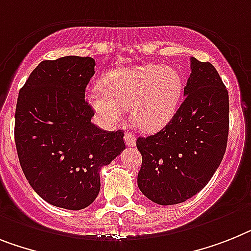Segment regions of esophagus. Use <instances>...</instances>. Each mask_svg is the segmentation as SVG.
I'll return each instance as SVG.
<instances>
[{
  "label": "esophagus",
  "instance_id": "obj_1",
  "mask_svg": "<svg viewBox=\"0 0 251 251\" xmlns=\"http://www.w3.org/2000/svg\"><path fill=\"white\" fill-rule=\"evenodd\" d=\"M124 140H126V145L129 146V148H133L134 145H136V138L132 133H126L124 134Z\"/></svg>",
  "mask_w": 251,
  "mask_h": 251
}]
</instances>
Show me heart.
<instances>
[{
  "label": "heart",
  "mask_w": 251,
  "mask_h": 251,
  "mask_svg": "<svg viewBox=\"0 0 251 251\" xmlns=\"http://www.w3.org/2000/svg\"><path fill=\"white\" fill-rule=\"evenodd\" d=\"M182 95V79L172 68L156 64L111 70L101 87L87 93V102L101 122L114 126L130 110L144 132H156L171 121Z\"/></svg>",
  "instance_id": "heart-1"
}]
</instances>
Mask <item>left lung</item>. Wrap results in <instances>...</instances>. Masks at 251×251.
<instances>
[{"label": "left lung", "mask_w": 251, "mask_h": 251, "mask_svg": "<svg viewBox=\"0 0 251 251\" xmlns=\"http://www.w3.org/2000/svg\"><path fill=\"white\" fill-rule=\"evenodd\" d=\"M183 96L163 129L136 142L142 155L137 185L159 205L179 204L201 191L227 148L228 91L212 64L191 57Z\"/></svg>", "instance_id": "1"}]
</instances>
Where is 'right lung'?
I'll list each match as a JSON object with an SVG mask.
<instances>
[{"label": "right lung", "mask_w": 251, "mask_h": 251, "mask_svg": "<svg viewBox=\"0 0 251 251\" xmlns=\"http://www.w3.org/2000/svg\"><path fill=\"white\" fill-rule=\"evenodd\" d=\"M92 57L45 60L19 92L15 145L29 185L45 201L80 210L100 192V171L126 149L123 130L109 132L84 92L95 74Z\"/></svg>", "instance_id": "obj_1"}]
</instances>
